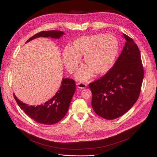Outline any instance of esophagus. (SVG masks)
Wrapping results in <instances>:
<instances>
[{
	"mask_svg": "<svg viewBox=\"0 0 157 157\" xmlns=\"http://www.w3.org/2000/svg\"><path fill=\"white\" fill-rule=\"evenodd\" d=\"M76 85H77V87L80 89H85L86 87V85L83 83H77Z\"/></svg>",
	"mask_w": 157,
	"mask_h": 157,
	"instance_id": "34e87169",
	"label": "esophagus"
}]
</instances>
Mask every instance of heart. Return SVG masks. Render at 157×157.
Wrapping results in <instances>:
<instances>
[{
    "label": "heart",
    "mask_w": 157,
    "mask_h": 157,
    "mask_svg": "<svg viewBox=\"0 0 157 157\" xmlns=\"http://www.w3.org/2000/svg\"><path fill=\"white\" fill-rule=\"evenodd\" d=\"M118 49V40L112 34L85 36L75 39L70 47L64 49L63 60L67 71L72 72L84 55L86 65L78 69L76 77L79 80L86 81L92 78L94 72L101 74L108 72L116 60Z\"/></svg>",
    "instance_id": "obj_1"
}]
</instances>
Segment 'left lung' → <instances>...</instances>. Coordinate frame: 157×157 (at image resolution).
Segmentation results:
<instances>
[{"instance_id": "obj_1", "label": "left lung", "mask_w": 157, "mask_h": 157, "mask_svg": "<svg viewBox=\"0 0 157 157\" xmlns=\"http://www.w3.org/2000/svg\"><path fill=\"white\" fill-rule=\"evenodd\" d=\"M126 40L122 52L112 68L104 76L89 84L92 105L95 113L114 120L127 113L136 102L141 92L144 70L141 53L132 39Z\"/></svg>"}]
</instances>
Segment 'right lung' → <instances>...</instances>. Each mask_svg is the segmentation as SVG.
<instances>
[{
  "label": "right lung",
  "mask_w": 157,
  "mask_h": 157,
  "mask_svg": "<svg viewBox=\"0 0 157 157\" xmlns=\"http://www.w3.org/2000/svg\"><path fill=\"white\" fill-rule=\"evenodd\" d=\"M64 34L63 32L59 30L42 31L31 37L26 43L40 37L60 39ZM75 91V81L71 79L65 78L62 79L60 89L56 94L44 104L29 105L20 101L14 94L13 96L20 108L32 120L42 124L53 125L65 116Z\"/></svg>",
  "instance_id": "obj_1"
}]
</instances>
